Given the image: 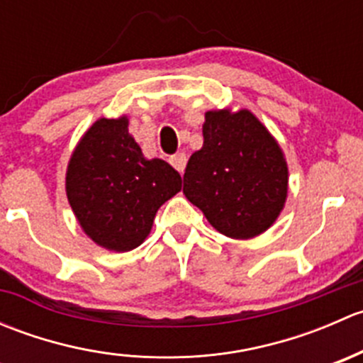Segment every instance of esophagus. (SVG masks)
Wrapping results in <instances>:
<instances>
[{"mask_svg": "<svg viewBox=\"0 0 363 363\" xmlns=\"http://www.w3.org/2000/svg\"><path fill=\"white\" fill-rule=\"evenodd\" d=\"M186 161H188V158H186L184 152H177V155H174L170 158V163L172 167L175 168V170L179 172V174H184V168H186Z\"/></svg>", "mask_w": 363, "mask_h": 363, "instance_id": "obj_1", "label": "esophagus"}]
</instances>
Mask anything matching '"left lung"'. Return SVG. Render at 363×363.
Returning <instances> with one entry per match:
<instances>
[{"mask_svg":"<svg viewBox=\"0 0 363 363\" xmlns=\"http://www.w3.org/2000/svg\"><path fill=\"white\" fill-rule=\"evenodd\" d=\"M203 145L184 172L182 193L230 239L267 232L288 196V163L276 138L247 108L205 112Z\"/></svg>","mask_w":363,"mask_h":363,"instance_id":"8db88e82","label":"left lung"}]
</instances>
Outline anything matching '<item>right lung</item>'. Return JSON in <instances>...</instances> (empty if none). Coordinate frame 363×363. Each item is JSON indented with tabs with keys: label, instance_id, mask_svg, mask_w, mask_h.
<instances>
[{
	"label": "right lung",
	"instance_id": "right-lung-1",
	"mask_svg": "<svg viewBox=\"0 0 363 363\" xmlns=\"http://www.w3.org/2000/svg\"><path fill=\"white\" fill-rule=\"evenodd\" d=\"M181 182L167 161L142 155L128 131V116L94 121L67 167V196L80 228L113 252L147 239L156 212L181 191Z\"/></svg>",
	"mask_w": 363,
	"mask_h": 363
}]
</instances>
